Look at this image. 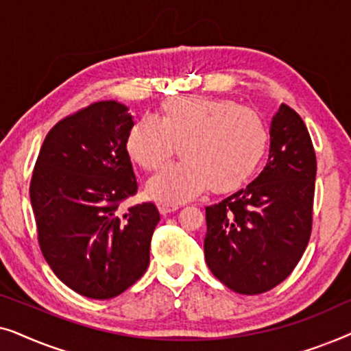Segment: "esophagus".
<instances>
[{"instance_id":"esophagus-1","label":"esophagus","mask_w":351,"mask_h":351,"mask_svg":"<svg viewBox=\"0 0 351 351\" xmlns=\"http://www.w3.org/2000/svg\"><path fill=\"white\" fill-rule=\"evenodd\" d=\"M158 209H160V213H161L162 215H166V214H171V213H174V210L179 209V206H172V204L160 203V204H158Z\"/></svg>"}]
</instances>
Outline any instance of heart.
Here are the masks:
<instances>
[{"mask_svg":"<svg viewBox=\"0 0 351 351\" xmlns=\"http://www.w3.org/2000/svg\"><path fill=\"white\" fill-rule=\"evenodd\" d=\"M267 145L265 123L254 110L201 95L166 100L161 119L138 118L124 141L128 156L147 171L160 167L179 147L184 160L147 182L150 198L172 206L208 186L214 193L239 189L261 165Z\"/></svg>","mask_w":351,"mask_h":351,"instance_id":"obj_1","label":"heart"}]
</instances>
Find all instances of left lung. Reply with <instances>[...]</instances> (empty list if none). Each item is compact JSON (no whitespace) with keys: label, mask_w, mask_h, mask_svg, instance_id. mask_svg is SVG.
Instances as JSON below:
<instances>
[{"label":"left lung","mask_w":351,"mask_h":351,"mask_svg":"<svg viewBox=\"0 0 351 351\" xmlns=\"http://www.w3.org/2000/svg\"><path fill=\"white\" fill-rule=\"evenodd\" d=\"M315 179L316 156L305 123L281 105L262 174L206 208L204 257L220 282L254 295L291 275L310 239Z\"/></svg>","instance_id":"8db88e82"}]
</instances>
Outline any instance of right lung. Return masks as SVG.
<instances>
[{"instance_id":"right-lung-1","label":"right lung","mask_w":351,"mask_h":351,"mask_svg":"<svg viewBox=\"0 0 351 351\" xmlns=\"http://www.w3.org/2000/svg\"><path fill=\"white\" fill-rule=\"evenodd\" d=\"M132 124L117 100L89 105L51 129L33 169L30 199L43 256L64 285L89 299L119 295L150 263L156 206L118 213L137 191L124 148Z\"/></svg>"}]
</instances>
